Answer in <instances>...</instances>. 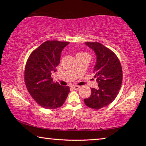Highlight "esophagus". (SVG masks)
<instances>
[{"mask_svg": "<svg viewBox=\"0 0 146 146\" xmlns=\"http://www.w3.org/2000/svg\"><path fill=\"white\" fill-rule=\"evenodd\" d=\"M73 88L74 89V90H79V89L80 88V86H73Z\"/></svg>", "mask_w": 146, "mask_h": 146, "instance_id": "esophagus-1", "label": "esophagus"}]
</instances>
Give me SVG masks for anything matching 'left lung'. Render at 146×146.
<instances>
[{"instance_id": "8db88e82", "label": "left lung", "mask_w": 146, "mask_h": 146, "mask_svg": "<svg viewBox=\"0 0 146 146\" xmlns=\"http://www.w3.org/2000/svg\"><path fill=\"white\" fill-rule=\"evenodd\" d=\"M85 44L97 56L93 73L98 88L91 89L90 97L84 99V103L91 109L99 110L111 103L118 95L122 82V69L117 56L111 49L97 42Z\"/></svg>"}]
</instances>
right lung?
I'll return each mask as SVG.
<instances>
[{"instance_id": "right-lung-1", "label": "right lung", "mask_w": 146, "mask_h": 146, "mask_svg": "<svg viewBox=\"0 0 146 146\" xmlns=\"http://www.w3.org/2000/svg\"><path fill=\"white\" fill-rule=\"evenodd\" d=\"M69 42L47 40L31 53L27 60L24 80L29 93L42 107H61L70 93L69 86L53 82L51 74L56 71L62 49Z\"/></svg>"}]
</instances>
